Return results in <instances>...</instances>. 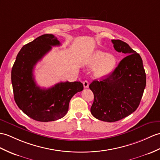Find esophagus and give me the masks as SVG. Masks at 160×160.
Segmentation results:
<instances>
[{"instance_id":"34e87169","label":"esophagus","mask_w":160,"mask_h":160,"mask_svg":"<svg viewBox=\"0 0 160 160\" xmlns=\"http://www.w3.org/2000/svg\"><path fill=\"white\" fill-rule=\"evenodd\" d=\"M83 85H84V87L85 88H88V81L87 80H84V82H83Z\"/></svg>"}]
</instances>
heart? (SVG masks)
<instances>
[{
	"instance_id": "b5f03b06",
	"label": "heart",
	"mask_w": 160,
	"mask_h": 160,
	"mask_svg": "<svg viewBox=\"0 0 160 160\" xmlns=\"http://www.w3.org/2000/svg\"><path fill=\"white\" fill-rule=\"evenodd\" d=\"M117 59L112 54H106L102 50H95L87 58L86 65L89 68H94V76L103 78L113 72Z\"/></svg>"
}]
</instances>
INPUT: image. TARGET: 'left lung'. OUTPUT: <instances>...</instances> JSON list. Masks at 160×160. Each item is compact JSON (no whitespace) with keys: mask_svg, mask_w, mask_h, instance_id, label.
<instances>
[{"mask_svg":"<svg viewBox=\"0 0 160 160\" xmlns=\"http://www.w3.org/2000/svg\"><path fill=\"white\" fill-rule=\"evenodd\" d=\"M112 42L115 50L127 56L109 76L89 85L94 94L91 112L106 122L119 121L134 112L146 87V73L140 54L121 40L112 39Z\"/></svg>","mask_w":160,"mask_h":160,"instance_id":"8db88e82","label":"left lung"}]
</instances>
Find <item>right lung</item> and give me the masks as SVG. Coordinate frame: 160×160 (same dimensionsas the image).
<instances>
[{
  "label": "right lung",
  "mask_w": 160,
  "mask_h": 160,
  "mask_svg": "<svg viewBox=\"0 0 160 160\" xmlns=\"http://www.w3.org/2000/svg\"><path fill=\"white\" fill-rule=\"evenodd\" d=\"M60 45L53 35L39 36L22 48L13 65L15 102L22 112L35 121L48 122L61 118L68 113L72 98L84 88L80 82H61L49 88L37 85L33 76L35 66L52 46Z\"/></svg>",
  "instance_id": "add662e5"
}]
</instances>
